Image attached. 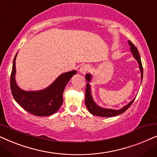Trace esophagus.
Wrapping results in <instances>:
<instances>
[{
	"label": "esophagus",
	"mask_w": 157,
	"mask_h": 157,
	"mask_svg": "<svg viewBox=\"0 0 157 157\" xmlns=\"http://www.w3.org/2000/svg\"><path fill=\"white\" fill-rule=\"evenodd\" d=\"M90 66L89 65H82L80 67V69H79V71H80V73H81L82 74H86V73L89 71L90 70Z\"/></svg>",
	"instance_id": "1"
}]
</instances>
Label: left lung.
<instances>
[{"label": "left lung", "instance_id": "1", "mask_svg": "<svg viewBox=\"0 0 157 157\" xmlns=\"http://www.w3.org/2000/svg\"><path fill=\"white\" fill-rule=\"evenodd\" d=\"M128 45L130 46V51L132 53L133 56H134V59L136 60L139 63V67L141 71V81H142L143 68H142V64H141V58H140V56H139V51L137 50L136 47L134 46V45L133 44L130 40H128ZM85 78H86V80L88 82L86 83V87L85 104H86V106L87 109L89 110V111L91 113V114L98 116V117H114V116H117V115L123 113L124 111H126L128 108H129L131 105L132 104V103L134 102L135 98L132 101H131L127 105L124 106L123 108H121V109H119V110H116V109H112L102 108V107L98 106V105L96 104V102L94 101L93 99V97H92L91 85H90L89 83L91 81L92 75L91 74H87L86 75Z\"/></svg>", "mask_w": 157, "mask_h": 157}]
</instances>
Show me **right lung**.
I'll return each mask as SVG.
<instances>
[{"label":"right lung","mask_w":157,"mask_h":157,"mask_svg":"<svg viewBox=\"0 0 157 157\" xmlns=\"http://www.w3.org/2000/svg\"><path fill=\"white\" fill-rule=\"evenodd\" d=\"M17 53L13 62L10 75V89L14 99L22 108L33 115L47 117L55 113L63 104V93L66 84L77 71L73 70L63 73L44 89L24 91L18 86L16 81Z\"/></svg>","instance_id":"add662e5"}]
</instances>
